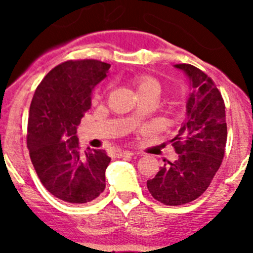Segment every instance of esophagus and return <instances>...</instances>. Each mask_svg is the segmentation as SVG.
<instances>
[{
	"label": "esophagus",
	"instance_id": "obj_1",
	"mask_svg": "<svg viewBox=\"0 0 253 253\" xmlns=\"http://www.w3.org/2000/svg\"><path fill=\"white\" fill-rule=\"evenodd\" d=\"M119 158H123V157H130V156H134L133 152H129V151H122L119 152V153L116 154Z\"/></svg>",
	"mask_w": 253,
	"mask_h": 253
}]
</instances>
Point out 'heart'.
Listing matches in <instances>:
<instances>
[{"label": "heart", "instance_id": "b5f03b06", "mask_svg": "<svg viewBox=\"0 0 253 253\" xmlns=\"http://www.w3.org/2000/svg\"><path fill=\"white\" fill-rule=\"evenodd\" d=\"M134 84H135L139 96L156 95L157 97L160 96L161 84L156 78L149 77V76H139L134 80Z\"/></svg>", "mask_w": 253, "mask_h": 253}]
</instances>
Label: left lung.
<instances>
[{"label":"left lung","instance_id":"1","mask_svg":"<svg viewBox=\"0 0 253 253\" xmlns=\"http://www.w3.org/2000/svg\"><path fill=\"white\" fill-rule=\"evenodd\" d=\"M190 81L186 119L171 140L178 158L147 181L149 193L165 205L193 202L209 187L222 165L227 143L225 105L211 78L191 64H175Z\"/></svg>","mask_w":253,"mask_h":253}]
</instances>
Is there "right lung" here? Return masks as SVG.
Instances as JSON below:
<instances>
[{
	"label": "right lung",
	"mask_w": 253,
	"mask_h": 253,
	"mask_svg": "<svg viewBox=\"0 0 253 253\" xmlns=\"http://www.w3.org/2000/svg\"><path fill=\"white\" fill-rule=\"evenodd\" d=\"M110 64L96 59L67 60L40 82L29 111L28 148L42 184L55 198L84 204L105 190L111 158L104 149L82 153L77 126L91 107L93 87Z\"/></svg>",
	"instance_id": "obj_1"
}]
</instances>
